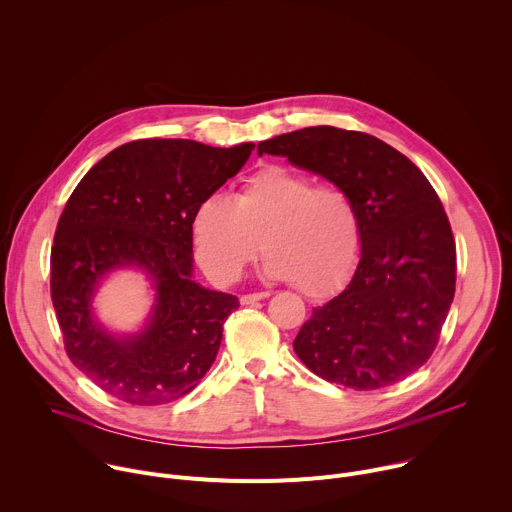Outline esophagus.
<instances>
[{
  "mask_svg": "<svg viewBox=\"0 0 512 512\" xmlns=\"http://www.w3.org/2000/svg\"><path fill=\"white\" fill-rule=\"evenodd\" d=\"M269 296H271L269 291H257V294H245V296H241V304H243V306L255 304V302H261V300L269 298Z\"/></svg>",
  "mask_w": 512,
  "mask_h": 512,
  "instance_id": "34e87169",
  "label": "esophagus"
}]
</instances>
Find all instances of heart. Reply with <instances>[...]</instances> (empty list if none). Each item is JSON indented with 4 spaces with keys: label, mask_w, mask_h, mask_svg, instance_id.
Segmentation results:
<instances>
[{
    "label": "heart",
    "mask_w": 512,
    "mask_h": 512,
    "mask_svg": "<svg viewBox=\"0 0 512 512\" xmlns=\"http://www.w3.org/2000/svg\"><path fill=\"white\" fill-rule=\"evenodd\" d=\"M202 269L235 281L263 251L265 273L289 279L320 298L340 287L358 263L362 218L354 198L336 184H314L302 172L263 166L235 190L233 202L208 196L192 216Z\"/></svg>",
    "instance_id": "obj_1"
}]
</instances>
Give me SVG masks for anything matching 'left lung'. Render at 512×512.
Here are the masks:
<instances>
[{"label":"left lung","mask_w":512,"mask_h":512,"mask_svg":"<svg viewBox=\"0 0 512 512\" xmlns=\"http://www.w3.org/2000/svg\"><path fill=\"white\" fill-rule=\"evenodd\" d=\"M342 186L362 218L358 267L294 340L306 367L354 391L395 385L429 360L456 291V241L423 172L375 135L306 127L257 145Z\"/></svg>","instance_id":"left-lung-1"}]
</instances>
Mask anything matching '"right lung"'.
I'll list each match as a JSON object with an SVG mask.
<instances>
[{
    "instance_id": "add662e5",
    "label": "right lung",
    "mask_w": 512,
    "mask_h": 512,
    "mask_svg": "<svg viewBox=\"0 0 512 512\" xmlns=\"http://www.w3.org/2000/svg\"><path fill=\"white\" fill-rule=\"evenodd\" d=\"M255 145L135 139L95 164L70 194L50 251V296L64 350L99 389L131 405L188 395L210 369L237 296L192 281V216L249 160ZM151 275L146 330L107 335L92 318L96 283L117 266Z\"/></svg>"
}]
</instances>
